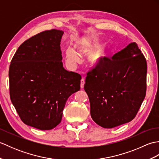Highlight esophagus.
<instances>
[{
	"label": "esophagus",
	"instance_id": "1",
	"mask_svg": "<svg viewBox=\"0 0 159 159\" xmlns=\"http://www.w3.org/2000/svg\"><path fill=\"white\" fill-rule=\"evenodd\" d=\"M84 85H85V79H84V78H82L81 80H80V87H81V88H83Z\"/></svg>",
	"mask_w": 159,
	"mask_h": 159
}]
</instances>
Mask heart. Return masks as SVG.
Listing matches in <instances>:
<instances>
[{"label":"heart","instance_id":"b5f03b06","mask_svg":"<svg viewBox=\"0 0 159 159\" xmlns=\"http://www.w3.org/2000/svg\"><path fill=\"white\" fill-rule=\"evenodd\" d=\"M96 39L89 37L79 39L76 42V49L83 55H87V61L91 67L100 66L104 59V51L102 48H96ZM65 59L67 65L70 67H75L80 62V56L72 47H67L65 50Z\"/></svg>","mask_w":159,"mask_h":159}]
</instances>
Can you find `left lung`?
I'll list each match as a JSON object with an SVG mask.
<instances>
[{
  "label": "left lung",
  "instance_id": "obj_1",
  "mask_svg": "<svg viewBox=\"0 0 159 159\" xmlns=\"http://www.w3.org/2000/svg\"><path fill=\"white\" fill-rule=\"evenodd\" d=\"M147 62L135 42L87 73L84 89L99 126L112 128L135 117L146 93Z\"/></svg>",
  "mask_w": 159,
  "mask_h": 159
}]
</instances>
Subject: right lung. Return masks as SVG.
I'll use <instances>...</instances> for the list:
<instances>
[{
  "label": "right lung",
  "instance_id": "right-lung-1",
  "mask_svg": "<svg viewBox=\"0 0 159 159\" xmlns=\"http://www.w3.org/2000/svg\"><path fill=\"white\" fill-rule=\"evenodd\" d=\"M63 33L52 29L31 37L19 46L9 66L12 104L24 123L42 130L61 122L67 98L80 88L81 76L63 66Z\"/></svg>",
  "mask_w": 159,
  "mask_h": 159
}]
</instances>
